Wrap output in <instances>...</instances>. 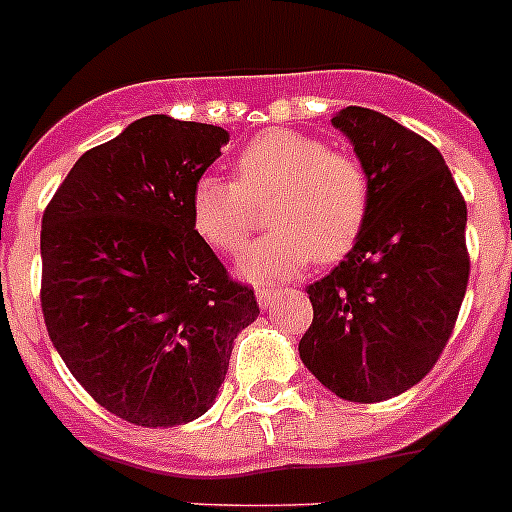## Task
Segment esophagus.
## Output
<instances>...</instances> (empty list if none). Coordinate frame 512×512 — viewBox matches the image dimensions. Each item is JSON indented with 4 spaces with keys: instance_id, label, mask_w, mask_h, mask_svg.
<instances>
[{
    "instance_id": "obj_1",
    "label": "esophagus",
    "mask_w": 512,
    "mask_h": 512,
    "mask_svg": "<svg viewBox=\"0 0 512 512\" xmlns=\"http://www.w3.org/2000/svg\"><path fill=\"white\" fill-rule=\"evenodd\" d=\"M284 297V292L279 289H256V302L261 309H271V304H276V299Z\"/></svg>"
}]
</instances>
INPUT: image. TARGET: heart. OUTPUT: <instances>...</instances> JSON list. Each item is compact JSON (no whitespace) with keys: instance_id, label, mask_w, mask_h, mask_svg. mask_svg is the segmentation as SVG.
I'll use <instances>...</instances> for the list:
<instances>
[{"instance_id":"obj_1","label":"heart","mask_w":512,"mask_h":512,"mask_svg":"<svg viewBox=\"0 0 512 512\" xmlns=\"http://www.w3.org/2000/svg\"><path fill=\"white\" fill-rule=\"evenodd\" d=\"M271 195L274 231L238 261L251 281L292 279L312 259L340 261L360 241L370 213V182L358 159L289 129L253 137L236 157V182L200 175L190 192L192 228L208 246L238 253L251 231V203Z\"/></svg>"}]
</instances>
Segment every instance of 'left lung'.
Returning <instances> with one entry per match:
<instances>
[{"label":"left lung","instance_id":"left-lung-1","mask_svg":"<svg viewBox=\"0 0 512 512\" xmlns=\"http://www.w3.org/2000/svg\"><path fill=\"white\" fill-rule=\"evenodd\" d=\"M370 182L353 251L309 284L314 320L299 358L335 396L375 403L409 391L442 355L462 307L467 205L434 144L378 111L332 116Z\"/></svg>","mask_w":512,"mask_h":512}]
</instances>
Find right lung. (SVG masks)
Masks as SVG:
<instances>
[{"label":"right lung","instance_id":"add662e5","mask_svg":"<svg viewBox=\"0 0 512 512\" xmlns=\"http://www.w3.org/2000/svg\"><path fill=\"white\" fill-rule=\"evenodd\" d=\"M228 144L154 114L73 164L42 215V314L73 378L119 419L177 426L215 403L233 340L259 317L195 233L190 192Z\"/></svg>","mask_w":512,"mask_h":512}]
</instances>
